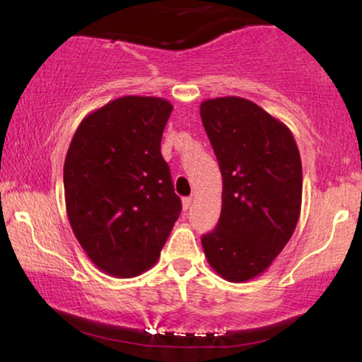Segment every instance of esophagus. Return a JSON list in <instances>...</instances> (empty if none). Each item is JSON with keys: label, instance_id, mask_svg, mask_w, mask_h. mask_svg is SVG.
<instances>
[{"label": "esophagus", "instance_id": "esophagus-1", "mask_svg": "<svg viewBox=\"0 0 362 362\" xmlns=\"http://www.w3.org/2000/svg\"><path fill=\"white\" fill-rule=\"evenodd\" d=\"M192 204V197H182V209H189Z\"/></svg>", "mask_w": 362, "mask_h": 362}]
</instances>
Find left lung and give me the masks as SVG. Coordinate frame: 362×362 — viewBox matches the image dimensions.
I'll return each mask as SVG.
<instances>
[{"mask_svg":"<svg viewBox=\"0 0 362 362\" xmlns=\"http://www.w3.org/2000/svg\"><path fill=\"white\" fill-rule=\"evenodd\" d=\"M201 118L222 175L221 217L202 235V249L222 279L252 280L284 250L298 222V146L285 123L247 98L204 100Z\"/></svg>","mask_w":362,"mask_h":362,"instance_id":"obj_1","label":"left lung"}]
</instances>
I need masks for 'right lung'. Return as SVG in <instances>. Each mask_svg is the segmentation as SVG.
Wrapping results in <instances>:
<instances>
[{"label": "right lung", "mask_w": 362, "mask_h": 362, "mask_svg": "<svg viewBox=\"0 0 362 362\" xmlns=\"http://www.w3.org/2000/svg\"><path fill=\"white\" fill-rule=\"evenodd\" d=\"M173 105L127 95L83 118L64 161L71 227L93 264L132 279L156 264L181 212L161 136Z\"/></svg>", "instance_id": "right-lung-1"}]
</instances>
